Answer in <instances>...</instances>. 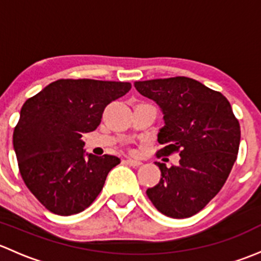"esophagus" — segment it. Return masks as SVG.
<instances>
[{
  "label": "esophagus",
  "instance_id": "1",
  "mask_svg": "<svg viewBox=\"0 0 261 261\" xmlns=\"http://www.w3.org/2000/svg\"><path fill=\"white\" fill-rule=\"evenodd\" d=\"M126 163H127L128 165H131V167H140L143 163L139 162V160H134V159H126Z\"/></svg>",
  "mask_w": 261,
  "mask_h": 261
}]
</instances>
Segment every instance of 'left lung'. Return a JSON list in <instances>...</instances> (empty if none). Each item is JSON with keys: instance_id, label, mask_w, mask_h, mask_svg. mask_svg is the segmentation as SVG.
<instances>
[{"instance_id": "8db88e82", "label": "left lung", "mask_w": 261, "mask_h": 261, "mask_svg": "<svg viewBox=\"0 0 261 261\" xmlns=\"http://www.w3.org/2000/svg\"><path fill=\"white\" fill-rule=\"evenodd\" d=\"M144 97L164 114L156 156L179 152V165L162 172L146 194L155 208L172 218H187L208 204L227 180L240 145V123L222 93L187 77L135 82Z\"/></svg>"}]
</instances>
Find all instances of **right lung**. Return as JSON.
<instances>
[{"mask_svg":"<svg viewBox=\"0 0 261 261\" xmlns=\"http://www.w3.org/2000/svg\"><path fill=\"white\" fill-rule=\"evenodd\" d=\"M130 89L127 82L58 80L23 103L12 138L18 169L50 212L75 215L101 193L121 160L92 154L84 159L82 134L96 130L107 105Z\"/></svg>","mask_w":261,"mask_h":261,"instance_id":"add662e5","label":"right lung"}]
</instances>
